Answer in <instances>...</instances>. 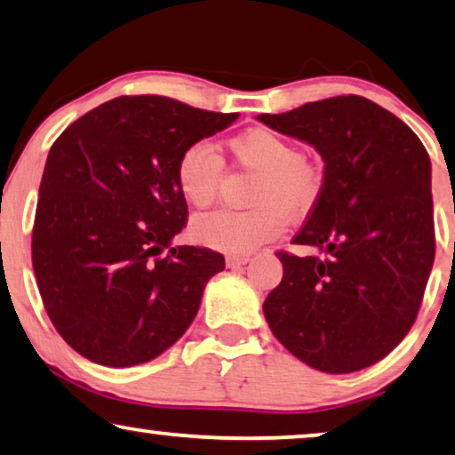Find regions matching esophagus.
I'll use <instances>...</instances> for the list:
<instances>
[{"label":"esophagus","instance_id":"1","mask_svg":"<svg viewBox=\"0 0 455 455\" xmlns=\"http://www.w3.org/2000/svg\"><path fill=\"white\" fill-rule=\"evenodd\" d=\"M249 261V255H228L227 258V266L228 267H241Z\"/></svg>","mask_w":455,"mask_h":455}]
</instances>
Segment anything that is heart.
I'll use <instances>...</instances> for the list:
<instances>
[{
  "label": "heart",
  "mask_w": 455,
  "mask_h": 455,
  "mask_svg": "<svg viewBox=\"0 0 455 455\" xmlns=\"http://www.w3.org/2000/svg\"><path fill=\"white\" fill-rule=\"evenodd\" d=\"M230 152L243 169L258 172L245 212L204 214L191 222L200 245L230 255L251 253L283 233L286 215L300 216L315 206L323 189L322 171L300 156L297 146L270 130H249L230 140ZM222 163L208 140L189 144L177 158L175 183L191 208L212 206L219 196Z\"/></svg>",
  "instance_id": "1"
}]
</instances>
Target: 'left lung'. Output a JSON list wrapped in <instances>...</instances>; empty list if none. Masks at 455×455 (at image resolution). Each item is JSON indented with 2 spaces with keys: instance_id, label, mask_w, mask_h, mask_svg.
<instances>
[{
  "instance_id": "left-lung-1",
  "label": "left lung",
  "mask_w": 455,
  "mask_h": 455,
  "mask_svg": "<svg viewBox=\"0 0 455 455\" xmlns=\"http://www.w3.org/2000/svg\"><path fill=\"white\" fill-rule=\"evenodd\" d=\"M311 144L323 189L284 276L264 300L286 350L323 373H353L387 356L411 331L435 259L431 161L404 121L348 94L258 115Z\"/></svg>"
}]
</instances>
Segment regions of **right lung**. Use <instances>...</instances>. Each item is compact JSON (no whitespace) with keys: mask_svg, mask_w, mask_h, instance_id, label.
Wrapping results in <instances>:
<instances>
[{"mask_svg":"<svg viewBox=\"0 0 455 455\" xmlns=\"http://www.w3.org/2000/svg\"><path fill=\"white\" fill-rule=\"evenodd\" d=\"M239 113L156 94L117 97L51 146L33 227L47 315L76 353L105 367L152 361L185 334L225 258L172 247L188 222L175 164Z\"/></svg>","mask_w":455,"mask_h":455,"instance_id":"add662e5","label":"right lung"}]
</instances>
